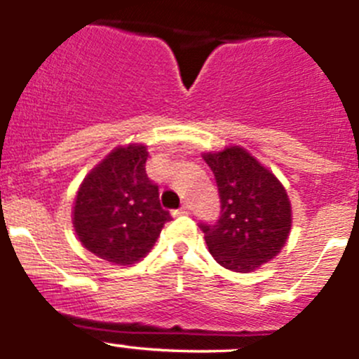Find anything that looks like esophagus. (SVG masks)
Segmentation results:
<instances>
[{
	"mask_svg": "<svg viewBox=\"0 0 359 359\" xmlns=\"http://www.w3.org/2000/svg\"><path fill=\"white\" fill-rule=\"evenodd\" d=\"M189 212H191V207L187 203H184L182 207L179 208V210H175V214L177 215H187V214H189Z\"/></svg>",
	"mask_w": 359,
	"mask_h": 359,
	"instance_id": "1",
	"label": "esophagus"
}]
</instances>
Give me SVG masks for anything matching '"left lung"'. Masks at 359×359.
<instances>
[{
	"instance_id": "1",
	"label": "left lung",
	"mask_w": 359,
	"mask_h": 359,
	"mask_svg": "<svg viewBox=\"0 0 359 359\" xmlns=\"http://www.w3.org/2000/svg\"><path fill=\"white\" fill-rule=\"evenodd\" d=\"M217 184L221 214L200 222L208 250L221 266L250 272L279 254L291 229V205L273 173L242 147L205 154Z\"/></svg>"
}]
</instances>
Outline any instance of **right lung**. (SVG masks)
<instances>
[{
    "label": "right lung",
    "instance_id": "right-lung-1",
    "mask_svg": "<svg viewBox=\"0 0 359 359\" xmlns=\"http://www.w3.org/2000/svg\"><path fill=\"white\" fill-rule=\"evenodd\" d=\"M147 149L119 147L83 179L73 226L80 242L102 259L133 264L152 249L172 219L159 203V186L145 172Z\"/></svg>",
    "mask_w": 359,
    "mask_h": 359
}]
</instances>
